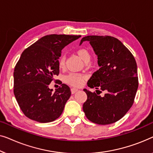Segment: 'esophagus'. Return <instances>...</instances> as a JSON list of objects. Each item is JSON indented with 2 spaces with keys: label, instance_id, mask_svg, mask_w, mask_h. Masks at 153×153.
Returning <instances> with one entry per match:
<instances>
[{
  "label": "esophagus",
  "instance_id": "1",
  "mask_svg": "<svg viewBox=\"0 0 153 153\" xmlns=\"http://www.w3.org/2000/svg\"><path fill=\"white\" fill-rule=\"evenodd\" d=\"M71 93L72 94H74L75 93H76V92L78 91V89H76V88H74V87H72L71 89Z\"/></svg>",
  "mask_w": 153,
  "mask_h": 153
}]
</instances>
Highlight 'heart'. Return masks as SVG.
Masks as SVG:
<instances>
[{"label":"heart","mask_w":153,"mask_h":153,"mask_svg":"<svg viewBox=\"0 0 153 153\" xmlns=\"http://www.w3.org/2000/svg\"><path fill=\"white\" fill-rule=\"evenodd\" d=\"M77 54L79 56V57L85 62H89L90 58H91V54H90L89 51L85 48L78 49L77 51ZM58 63H59V66L60 68L64 67V64H65V59H64L63 56H62L59 58ZM85 78V76H82V75L71 74L64 77V81H65V82L71 85L80 86L82 84V82Z\"/></svg>","instance_id":"b5f03b06"}]
</instances>
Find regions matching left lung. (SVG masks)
<instances>
[{"mask_svg":"<svg viewBox=\"0 0 153 153\" xmlns=\"http://www.w3.org/2000/svg\"><path fill=\"white\" fill-rule=\"evenodd\" d=\"M84 42H89L100 68L87 82L89 87L98 89L96 93L83 89L87 96L83 111L94 123L111 124L123 117L134 102L139 85L136 61L122 42L113 36H87L79 45ZM101 91L105 92L102 97L99 95Z\"/></svg>","mask_w":153,"mask_h":153,"instance_id":"8db88e82","label":"left lung"}]
</instances>
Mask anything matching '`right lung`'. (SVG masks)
I'll return each instance as SVG.
<instances>
[{
    "instance_id": "add662e5",
    "label": "right lung",
    "mask_w": 153,
    "mask_h": 153,
    "mask_svg": "<svg viewBox=\"0 0 153 153\" xmlns=\"http://www.w3.org/2000/svg\"><path fill=\"white\" fill-rule=\"evenodd\" d=\"M80 35L49 34L36 41L21 54L14 71V94L21 111L40 123L60 117L71 92L62 84L53 92L48 85L59 73L62 50Z\"/></svg>"
}]
</instances>
